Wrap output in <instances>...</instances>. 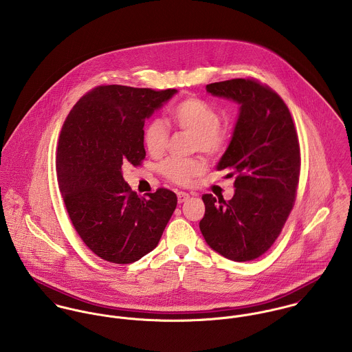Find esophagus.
Masks as SVG:
<instances>
[{"label":"esophagus","instance_id":"esophagus-1","mask_svg":"<svg viewBox=\"0 0 352 352\" xmlns=\"http://www.w3.org/2000/svg\"><path fill=\"white\" fill-rule=\"evenodd\" d=\"M190 199V195L187 192H177V201L184 203Z\"/></svg>","mask_w":352,"mask_h":352}]
</instances>
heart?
<instances>
[{"label": "heart", "instance_id": "heart-1", "mask_svg": "<svg viewBox=\"0 0 352 352\" xmlns=\"http://www.w3.org/2000/svg\"><path fill=\"white\" fill-rule=\"evenodd\" d=\"M172 123L182 131L194 137V148L207 154H218L228 142V134L219 126L218 112L206 101L187 99L179 102L172 113ZM169 131L166 124L155 119L145 130V146L153 155L164 153L168 144ZM204 170L201 158H166L161 164V172L177 184H190Z\"/></svg>", "mask_w": 352, "mask_h": 352}]
</instances>
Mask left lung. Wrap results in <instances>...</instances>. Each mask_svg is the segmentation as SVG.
Instances as JSON below:
<instances>
[{
    "label": "left lung",
    "instance_id": "left-lung-1",
    "mask_svg": "<svg viewBox=\"0 0 352 352\" xmlns=\"http://www.w3.org/2000/svg\"><path fill=\"white\" fill-rule=\"evenodd\" d=\"M206 91L240 105L230 144L218 170L236 175L230 201L203 195L199 222L207 245L233 261L268 251L293 208L300 179V144L289 108L254 80L214 82Z\"/></svg>",
    "mask_w": 352,
    "mask_h": 352
}]
</instances>
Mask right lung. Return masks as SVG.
<instances>
[{"label":"right lung","mask_w":352,"mask_h":352,"mask_svg":"<svg viewBox=\"0 0 352 352\" xmlns=\"http://www.w3.org/2000/svg\"><path fill=\"white\" fill-rule=\"evenodd\" d=\"M176 94L99 87L78 100L62 126L59 191L85 245L109 263H134L153 251L176 208V194L166 188L138 197L122 168L145 158V120Z\"/></svg>","instance_id":"obj_1"}]
</instances>
